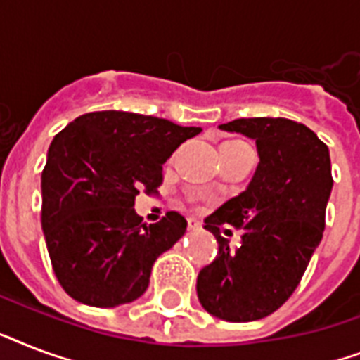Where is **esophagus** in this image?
Returning <instances> with one entry per match:
<instances>
[{"instance_id": "34e87169", "label": "esophagus", "mask_w": 360, "mask_h": 360, "mask_svg": "<svg viewBox=\"0 0 360 360\" xmlns=\"http://www.w3.org/2000/svg\"><path fill=\"white\" fill-rule=\"evenodd\" d=\"M186 224H188V230H200V228H202V222L198 219H194V217H188V219H186Z\"/></svg>"}]
</instances>
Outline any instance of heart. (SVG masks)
I'll list each match as a JSON object with an SVG mask.
<instances>
[{
	"mask_svg": "<svg viewBox=\"0 0 360 360\" xmlns=\"http://www.w3.org/2000/svg\"><path fill=\"white\" fill-rule=\"evenodd\" d=\"M237 143H243V141H239V140H230V141H224V143H222V147H230V146H237ZM222 147H220V149H222Z\"/></svg>",
	"mask_w": 360,
	"mask_h": 360,
	"instance_id": "1",
	"label": "heart"
}]
</instances>
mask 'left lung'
I'll use <instances>...</instances> for the list:
<instances>
[{
	"label": "left lung",
	"mask_w": 360,
	"mask_h": 360,
	"mask_svg": "<svg viewBox=\"0 0 360 360\" xmlns=\"http://www.w3.org/2000/svg\"><path fill=\"white\" fill-rule=\"evenodd\" d=\"M220 129L254 138L259 164L248 188L205 219L220 246L196 291L209 314L243 323L278 310L299 285L323 237L333 174L329 147L307 124L243 117ZM228 224L243 230L236 251L221 237Z\"/></svg>",
	"instance_id": "obj_1"
}]
</instances>
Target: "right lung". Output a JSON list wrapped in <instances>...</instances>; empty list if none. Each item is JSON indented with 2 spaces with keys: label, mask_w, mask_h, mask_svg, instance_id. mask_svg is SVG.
I'll use <instances>...</instances> for the list:
<instances>
[{
  "label": "right lung",
  "mask_w": 360,
  "mask_h": 360,
  "mask_svg": "<svg viewBox=\"0 0 360 360\" xmlns=\"http://www.w3.org/2000/svg\"><path fill=\"white\" fill-rule=\"evenodd\" d=\"M200 132L104 110L56 134L42 169L41 222L53 273L72 299L110 308L143 295L153 263L183 237L186 220L169 211L147 226L134 200L157 192L162 164Z\"/></svg>",
  "instance_id": "1"
}]
</instances>
